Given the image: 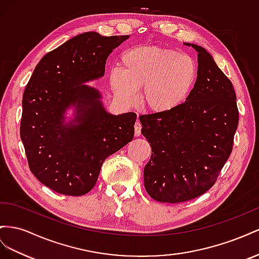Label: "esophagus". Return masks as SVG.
I'll list each match as a JSON object with an SVG mask.
<instances>
[{
  "mask_svg": "<svg viewBox=\"0 0 259 259\" xmlns=\"http://www.w3.org/2000/svg\"><path fill=\"white\" fill-rule=\"evenodd\" d=\"M141 129H142V124L140 123V121L138 120V121L136 122V124H135V135H136L137 137L141 136Z\"/></svg>",
  "mask_w": 259,
  "mask_h": 259,
  "instance_id": "34e87169",
  "label": "esophagus"
}]
</instances>
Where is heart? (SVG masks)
I'll return each mask as SVG.
<instances>
[{
    "label": "heart",
    "instance_id": "b5f03b06",
    "mask_svg": "<svg viewBox=\"0 0 259 259\" xmlns=\"http://www.w3.org/2000/svg\"><path fill=\"white\" fill-rule=\"evenodd\" d=\"M198 69L187 54L162 47H137L121 56V69L110 70L109 82L124 103L136 101L143 88L141 102L155 113H166L186 102L196 83Z\"/></svg>",
    "mask_w": 259,
    "mask_h": 259
}]
</instances>
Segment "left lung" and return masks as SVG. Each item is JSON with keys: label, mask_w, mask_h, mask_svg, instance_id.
I'll return each mask as SVG.
<instances>
[{"label": "left lung", "mask_w": 259, "mask_h": 259, "mask_svg": "<svg viewBox=\"0 0 259 259\" xmlns=\"http://www.w3.org/2000/svg\"><path fill=\"white\" fill-rule=\"evenodd\" d=\"M198 75L188 100L170 112L141 115L142 135L151 143L144 187L155 201L182 203L216 183L233 149L239 109L232 82L202 47Z\"/></svg>", "instance_id": "obj_1"}]
</instances>
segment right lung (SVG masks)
Returning a JSON list of instances; mask_svg holds the SVG:
<instances>
[{"instance_id":"obj_1","label":"right lung","mask_w":259,"mask_h":259,"mask_svg":"<svg viewBox=\"0 0 259 259\" xmlns=\"http://www.w3.org/2000/svg\"><path fill=\"white\" fill-rule=\"evenodd\" d=\"M129 35L84 32L49 52L23 95L20 138L30 171L57 193L81 196L98 181L102 164L132 141L137 115H110L101 94L82 84L102 77L108 55ZM76 105L78 125L63 124Z\"/></svg>"}]
</instances>
